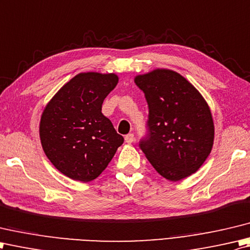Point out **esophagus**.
Instances as JSON below:
<instances>
[{
	"label": "esophagus",
	"mask_w": 250,
	"mask_h": 250,
	"mask_svg": "<svg viewBox=\"0 0 250 250\" xmlns=\"http://www.w3.org/2000/svg\"><path fill=\"white\" fill-rule=\"evenodd\" d=\"M134 139H135L134 134H128V135L125 136V142H126V144H131V142L134 141Z\"/></svg>",
	"instance_id": "1"
}]
</instances>
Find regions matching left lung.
Listing matches in <instances>:
<instances>
[{
	"mask_svg": "<svg viewBox=\"0 0 250 250\" xmlns=\"http://www.w3.org/2000/svg\"><path fill=\"white\" fill-rule=\"evenodd\" d=\"M149 105V132L140 149L159 174L179 181L210 154L215 125L207 101L185 76L157 68L135 76Z\"/></svg>",
	"mask_w": 250,
	"mask_h": 250,
	"instance_id": "8db88e82",
	"label": "left lung"
}]
</instances>
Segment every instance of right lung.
I'll list each match as a JSON object with an SVG mask.
<instances>
[{
	"instance_id": "1",
	"label": "right lung",
	"mask_w": 250,
	"mask_h": 250,
	"mask_svg": "<svg viewBox=\"0 0 250 250\" xmlns=\"http://www.w3.org/2000/svg\"><path fill=\"white\" fill-rule=\"evenodd\" d=\"M118 83L115 73L81 72L45 105L40 121L41 145L50 163L70 179H96L124 142L101 113L104 98Z\"/></svg>"
}]
</instances>
